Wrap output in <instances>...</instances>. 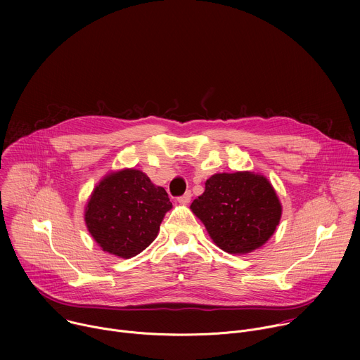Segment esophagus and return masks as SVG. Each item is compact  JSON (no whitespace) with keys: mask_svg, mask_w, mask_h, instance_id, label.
<instances>
[{"mask_svg":"<svg viewBox=\"0 0 360 360\" xmlns=\"http://www.w3.org/2000/svg\"><path fill=\"white\" fill-rule=\"evenodd\" d=\"M191 196H192L191 191L185 192L182 196H179V198H178V203H181V205H188V203L191 202Z\"/></svg>","mask_w":360,"mask_h":360,"instance_id":"1","label":"esophagus"}]
</instances>
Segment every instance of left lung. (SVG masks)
<instances>
[{
    "label": "left lung",
    "instance_id": "obj_1",
    "mask_svg": "<svg viewBox=\"0 0 360 360\" xmlns=\"http://www.w3.org/2000/svg\"><path fill=\"white\" fill-rule=\"evenodd\" d=\"M191 211L218 248L245 255L264 246L275 233L282 203L265 175L238 171L207 179L205 192L192 202Z\"/></svg>",
    "mask_w": 360,
    "mask_h": 360
}]
</instances>
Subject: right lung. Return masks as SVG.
Returning <instances> with one entry per match:
<instances>
[{"label":"right lung","instance_id":"add662e5","mask_svg":"<svg viewBox=\"0 0 360 360\" xmlns=\"http://www.w3.org/2000/svg\"><path fill=\"white\" fill-rule=\"evenodd\" d=\"M171 208L162 186L153 185L139 169L124 168L111 171L95 185L84 221L102 250L129 259L155 240Z\"/></svg>","mask_w":360,"mask_h":360}]
</instances>
